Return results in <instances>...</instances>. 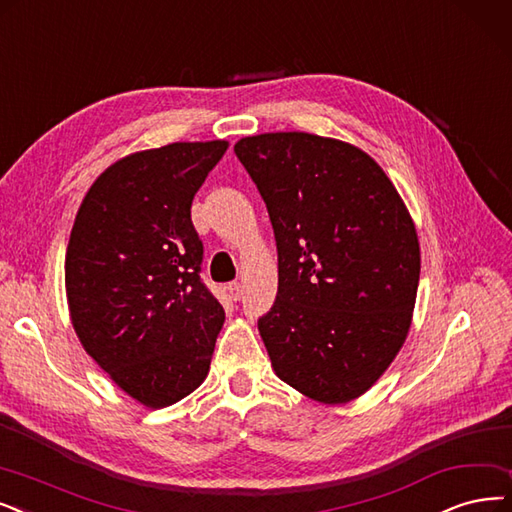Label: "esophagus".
<instances>
[{
    "instance_id": "34e87169",
    "label": "esophagus",
    "mask_w": 512,
    "mask_h": 512,
    "mask_svg": "<svg viewBox=\"0 0 512 512\" xmlns=\"http://www.w3.org/2000/svg\"><path fill=\"white\" fill-rule=\"evenodd\" d=\"M229 294H231V298H233V300H239V298H241L243 290H241V283H239V281L229 283Z\"/></svg>"
}]
</instances>
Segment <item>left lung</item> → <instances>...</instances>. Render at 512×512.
Here are the masks:
<instances>
[{"instance_id":"8db88e82","label":"left lung","mask_w":512,"mask_h":512,"mask_svg":"<svg viewBox=\"0 0 512 512\" xmlns=\"http://www.w3.org/2000/svg\"><path fill=\"white\" fill-rule=\"evenodd\" d=\"M235 155L267 203L279 285L258 330L275 374L321 403L357 399L412 323L414 222L361 149L306 132L241 138Z\"/></svg>"}]
</instances>
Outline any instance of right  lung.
Returning a JSON list of instances; mask_svg holds the SVG:
<instances>
[{"instance_id": "add662e5", "label": "right lung", "mask_w": 512, "mask_h": 512, "mask_svg": "<svg viewBox=\"0 0 512 512\" xmlns=\"http://www.w3.org/2000/svg\"><path fill=\"white\" fill-rule=\"evenodd\" d=\"M227 140L172 142L102 172L77 212L65 283L75 332L119 388L166 407L208 376L224 309L199 277L191 203Z\"/></svg>"}]
</instances>
